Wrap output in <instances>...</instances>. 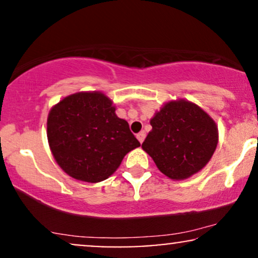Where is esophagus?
I'll use <instances>...</instances> for the list:
<instances>
[{
    "mask_svg": "<svg viewBox=\"0 0 258 258\" xmlns=\"http://www.w3.org/2000/svg\"><path fill=\"white\" fill-rule=\"evenodd\" d=\"M144 138H146V132H144V131L139 132L138 135H137V139L139 141V143H143Z\"/></svg>",
    "mask_w": 258,
    "mask_h": 258,
    "instance_id": "34e87169",
    "label": "esophagus"
}]
</instances>
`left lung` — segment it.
<instances>
[{"mask_svg": "<svg viewBox=\"0 0 258 258\" xmlns=\"http://www.w3.org/2000/svg\"><path fill=\"white\" fill-rule=\"evenodd\" d=\"M150 125L153 130L142 148L171 179H185L199 172L217 147L215 121L188 100L166 103Z\"/></svg>", "mask_w": 258, "mask_h": 258, "instance_id": "left-lung-1", "label": "left lung"}]
</instances>
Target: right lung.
<instances>
[{
    "instance_id": "obj_1",
    "label": "right lung",
    "mask_w": 258,
    "mask_h": 258,
    "mask_svg": "<svg viewBox=\"0 0 258 258\" xmlns=\"http://www.w3.org/2000/svg\"><path fill=\"white\" fill-rule=\"evenodd\" d=\"M47 137L58 165L73 178L102 182L120 166L123 156L141 146L128 122L115 114L100 92L65 97L49 111Z\"/></svg>"
}]
</instances>
